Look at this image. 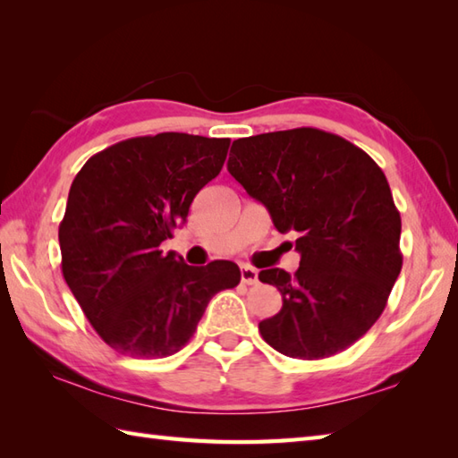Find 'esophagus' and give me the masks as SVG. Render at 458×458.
I'll return each mask as SVG.
<instances>
[{"label": "esophagus", "mask_w": 458, "mask_h": 458, "mask_svg": "<svg viewBox=\"0 0 458 458\" xmlns=\"http://www.w3.org/2000/svg\"><path fill=\"white\" fill-rule=\"evenodd\" d=\"M240 276H242V284H246V285H256L259 281L258 279V269L250 267V266H242Z\"/></svg>", "instance_id": "1"}]
</instances>
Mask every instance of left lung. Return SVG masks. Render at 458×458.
Wrapping results in <instances>:
<instances>
[{
  "label": "left lung",
  "instance_id": "8db88e82",
  "mask_svg": "<svg viewBox=\"0 0 458 458\" xmlns=\"http://www.w3.org/2000/svg\"><path fill=\"white\" fill-rule=\"evenodd\" d=\"M228 171L281 234L297 236L293 276L259 271L284 299L259 323L261 336L289 358L343 352L382 315L403 264L402 218L384 171L354 143L317 128L236 140Z\"/></svg>",
  "mask_w": 458,
  "mask_h": 458
}]
</instances>
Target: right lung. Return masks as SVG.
Masks as SVG:
<instances>
[{
    "label": "right lung",
    "mask_w": 458,
    "mask_h": 458,
    "mask_svg": "<svg viewBox=\"0 0 458 458\" xmlns=\"http://www.w3.org/2000/svg\"><path fill=\"white\" fill-rule=\"evenodd\" d=\"M228 148V138L143 135L92 155L74 177L58 226L63 277L115 352H179L208 301L240 284L232 261L192 267L159 248L222 171Z\"/></svg>",
    "instance_id": "1"
}]
</instances>
